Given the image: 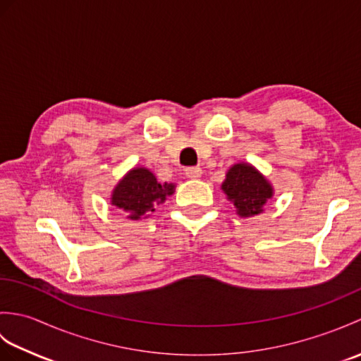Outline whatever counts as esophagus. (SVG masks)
Returning <instances> with one entry per match:
<instances>
[{
	"instance_id": "1",
	"label": "esophagus",
	"mask_w": 361,
	"mask_h": 361,
	"mask_svg": "<svg viewBox=\"0 0 361 361\" xmlns=\"http://www.w3.org/2000/svg\"><path fill=\"white\" fill-rule=\"evenodd\" d=\"M185 173H186L189 180H197V178H200L203 172H202L200 167H188Z\"/></svg>"
}]
</instances>
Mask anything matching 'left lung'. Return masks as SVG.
<instances>
[{"label": "left lung", "mask_w": 361, "mask_h": 361, "mask_svg": "<svg viewBox=\"0 0 361 361\" xmlns=\"http://www.w3.org/2000/svg\"><path fill=\"white\" fill-rule=\"evenodd\" d=\"M221 190L240 217L262 214L265 203L273 197V186L248 163H237L229 167L226 178L221 183Z\"/></svg>", "instance_id": "left-lung-1"}]
</instances>
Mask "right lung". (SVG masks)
I'll use <instances>...</instances> for the list:
<instances>
[{"label": "right lung", "mask_w": 361, "mask_h": 361, "mask_svg": "<svg viewBox=\"0 0 361 361\" xmlns=\"http://www.w3.org/2000/svg\"><path fill=\"white\" fill-rule=\"evenodd\" d=\"M173 192V183L161 185L149 169L135 167L113 189L111 204L124 211L127 219L141 220V217L155 211V206L164 203L166 198Z\"/></svg>", "instance_id": "add662e5"}]
</instances>
